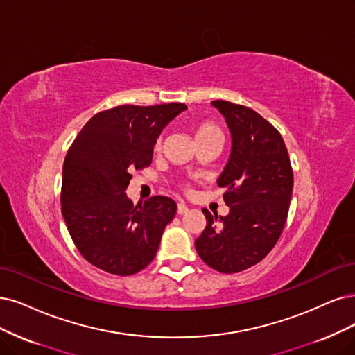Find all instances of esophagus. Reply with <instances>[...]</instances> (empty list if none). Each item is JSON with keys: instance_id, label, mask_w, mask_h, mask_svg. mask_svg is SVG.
I'll use <instances>...</instances> for the list:
<instances>
[{"instance_id": "34e87169", "label": "esophagus", "mask_w": 355, "mask_h": 355, "mask_svg": "<svg viewBox=\"0 0 355 355\" xmlns=\"http://www.w3.org/2000/svg\"><path fill=\"white\" fill-rule=\"evenodd\" d=\"M187 211H189V207L184 203H178L177 205V214L178 215H184V214H187Z\"/></svg>"}]
</instances>
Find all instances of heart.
<instances>
[{"label":"heart","mask_w":355,"mask_h":355,"mask_svg":"<svg viewBox=\"0 0 355 355\" xmlns=\"http://www.w3.org/2000/svg\"><path fill=\"white\" fill-rule=\"evenodd\" d=\"M193 135H194V140L199 141V140L212 137V136H220V131L216 125H214L211 123H202V124L193 125ZM159 149H161V140H156L155 150H159Z\"/></svg>","instance_id":"1"}]
</instances>
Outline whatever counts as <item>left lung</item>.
I'll list each match as a JSON object with an SVG mask.
<instances>
[{
	"mask_svg": "<svg viewBox=\"0 0 355 355\" xmlns=\"http://www.w3.org/2000/svg\"><path fill=\"white\" fill-rule=\"evenodd\" d=\"M231 133V153L218 178L227 216L206 209V227L194 241L207 266L235 273L263 260L281 237L293 194V169L278 130L256 111L214 101Z\"/></svg>",
	"mask_w": 355,
	"mask_h": 355,
	"instance_id": "1",
	"label": "left lung"
}]
</instances>
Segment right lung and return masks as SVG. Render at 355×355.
Listing matches in <instances>:
<instances>
[{"mask_svg":"<svg viewBox=\"0 0 355 355\" xmlns=\"http://www.w3.org/2000/svg\"><path fill=\"white\" fill-rule=\"evenodd\" d=\"M186 110L121 105L92 116L74 139L62 165L61 211L89 263L128 277L153 260L177 203L153 196L135 206L125 190L131 171L150 165L162 130Z\"/></svg>","mask_w":355,"mask_h":355,"instance_id":"obj_1","label":"right lung"}]
</instances>
